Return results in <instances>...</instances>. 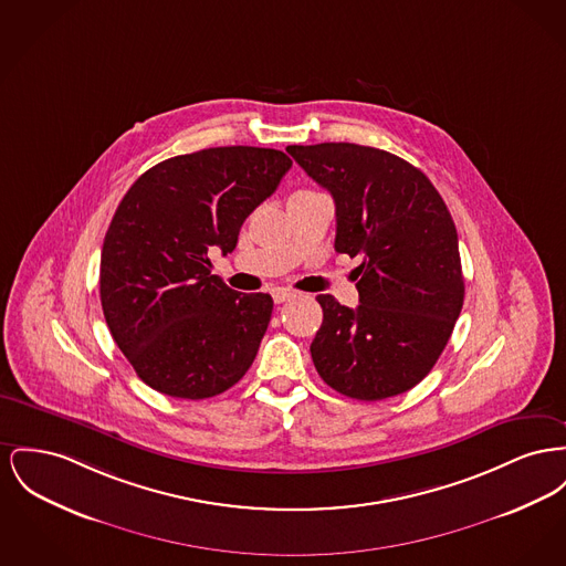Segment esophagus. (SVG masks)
<instances>
[{
	"mask_svg": "<svg viewBox=\"0 0 566 566\" xmlns=\"http://www.w3.org/2000/svg\"><path fill=\"white\" fill-rule=\"evenodd\" d=\"M271 297H273L275 303H284V301L295 300L297 293H293V291H289V289H275V291L271 293Z\"/></svg>",
	"mask_w": 566,
	"mask_h": 566,
	"instance_id": "34e87169",
	"label": "esophagus"
}]
</instances>
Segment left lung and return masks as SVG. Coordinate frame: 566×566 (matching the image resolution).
Listing matches in <instances>:
<instances>
[{
	"mask_svg": "<svg viewBox=\"0 0 566 566\" xmlns=\"http://www.w3.org/2000/svg\"><path fill=\"white\" fill-rule=\"evenodd\" d=\"M286 151L335 200V250L359 256V305L318 295L310 346L321 378L346 398L376 401L419 385L464 305L453 218L432 181L398 156L355 143Z\"/></svg>",
	"mask_w": 566,
	"mask_h": 566,
	"instance_id": "left-lung-1",
	"label": "left lung"
}]
</instances>
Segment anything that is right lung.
<instances>
[{
  "instance_id": "right-lung-1",
  "label": "right lung",
  "mask_w": 566,
  "mask_h": 566,
  "mask_svg": "<svg viewBox=\"0 0 566 566\" xmlns=\"http://www.w3.org/2000/svg\"><path fill=\"white\" fill-rule=\"evenodd\" d=\"M293 160L265 147H211L149 168L104 237L106 325L138 378L170 398H213L250 369L273 300L211 275L209 252H233L245 218Z\"/></svg>"
}]
</instances>
